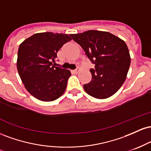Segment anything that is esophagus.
<instances>
[{
	"label": "esophagus",
	"instance_id": "esophagus-1",
	"mask_svg": "<svg viewBox=\"0 0 151 151\" xmlns=\"http://www.w3.org/2000/svg\"><path fill=\"white\" fill-rule=\"evenodd\" d=\"M79 72V70H78V69H77V70H72V72H73L74 74H77Z\"/></svg>",
	"mask_w": 151,
	"mask_h": 151
}]
</instances>
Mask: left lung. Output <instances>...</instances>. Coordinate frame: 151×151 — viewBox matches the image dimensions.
<instances>
[{
	"instance_id": "obj_1",
	"label": "left lung",
	"mask_w": 151,
	"mask_h": 151,
	"mask_svg": "<svg viewBox=\"0 0 151 151\" xmlns=\"http://www.w3.org/2000/svg\"><path fill=\"white\" fill-rule=\"evenodd\" d=\"M70 36L95 65L90 69L91 81L84 85L86 92L96 99L114 95L125 81L131 64L125 42L104 31L88 30Z\"/></svg>"
}]
</instances>
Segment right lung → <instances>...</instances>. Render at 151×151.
<instances>
[{"label":"right lung","mask_w":151,"mask_h":151,"mask_svg":"<svg viewBox=\"0 0 151 151\" xmlns=\"http://www.w3.org/2000/svg\"><path fill=\"white\" fill-rule=\"evenodd\" d=\"M67 34L47 32L34 34L19 46L17 69L25 89L42 101H52L63 94L70 70L56 67L57 53L71 40Z\"/></svg>","instance_id":"obj_1"}]
</instances>
